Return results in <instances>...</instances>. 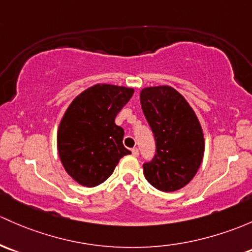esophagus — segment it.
I'll return each mask as SVG.
<instances>
[{
    "instance_id": "esophagus-1",
    "label": "esophagus",
    "mask_w": 252,
    "mask_h": 252,
    "mask_svg": "<svg viewBox=\"0 0 252 252\" xmlns=\"http://www.w3.org/2000/svg\"><path fill=\"white\" fill-rule=\"evenodd\" d=\"M131 153H133V156H135V157H137V156H139V150H137L136 147L131 148Z\"/></svg>"
}]
</instances>
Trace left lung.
<instances>
[{"label":"left lung","mask_w":252,"mask_h":252,"mask_svg":"<svg viewBox=\"0 0 252 252\" xmlns=\"http://www.w3.org/2000/svg\"><path fill=\"white\" fill-rule=\"evenodd\" d=\"M140 101L156 141L155 157L144 163L145 177L163 192L182 189L203 160L199 121L185 97L171 87L142 89Z\"/></svg>","instance_id":"8db88e82"}]
</instances>
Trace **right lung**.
<instances>
[{
  "mask_svg": "<svg viewBox=\"0 0 252 252\" xmlns=\"http://www.w3.org/2000/svg\"><path fill=\"white\" fill-rule=\"evenodd\" d=\"M133 93L126 87L96 84L66 110L58 130V151L65 170L82 186L102 184L119 159L131 153L124 147V130L115 118Z\"/></svg>",
  "mask_w": 252,
  "mask_h": 252,
  "instance_id": "1",
  "label": "right lung"
}]
</instances>
